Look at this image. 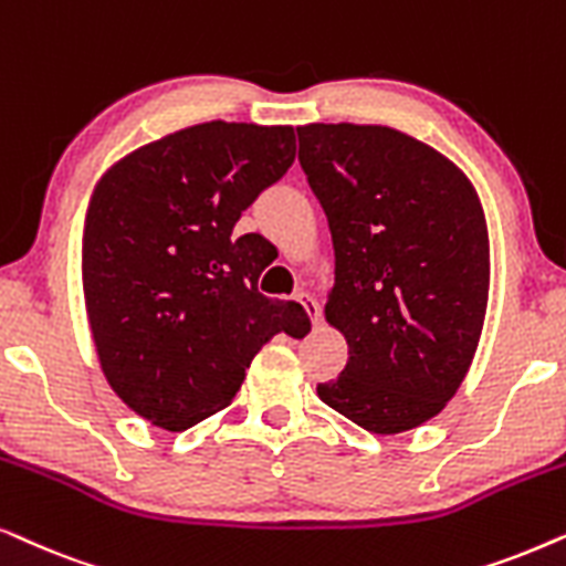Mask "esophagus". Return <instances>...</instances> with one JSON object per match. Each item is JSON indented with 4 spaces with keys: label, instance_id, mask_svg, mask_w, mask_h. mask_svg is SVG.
I'll return each mask as SVG.
<instances>
[{
    "label": "esophagus",
    "instance_id": "obj_1",
    "mask_svg": "<svg viewBox=\"0 0 566 566\" xmlns=\"http://www.w3.org/2000/svg\"><path fill=\"white\" fill-rule=\"evenodd\" d=\"M295 300H297L300 305L305 307V311H307V315H311V321H313V323H318V321H321V305H318V300H315L313 295H307V292H297Z\"/></svg>",
    "mask_w": 566,
    "mask_h": 566
}]
</instances>
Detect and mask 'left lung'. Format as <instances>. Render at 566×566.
<instances>
[{"label": "left lung", "mask_w": 566, "mask_h": 566, "mask_svg": "<svg viewBox=\"0 0 566 566\" xmlns=\"http://www.w3.org/2000/svg\"><path fill=\"white\" fill-rule=\"evenodd\" d=\"M297 139L334 240L326 321L349 344L318 396L367 432H406L446 409L484 328L489 235L476 188L390 126L307 124Z\"/></svg>", "instance_id": "1"}]
</instances>
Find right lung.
I'll return each instance as SVG.
<instances>
[{"label":"right lung","instance_id":"1","mask_svg":"<svg viewBox=\"0 0 566 566\" xmlns=\"http://www.w3.org/2000/svg\"><path fill=\"white\" fill-rule=\"evenodd\" d=\"M295 149L292 126L209 120L134 149L95 186L82 238L90 331L108 386L155 427L212 417L271 336L311 331L297 303L259 292V235H232Z\"/></svg>","mask_w":566,"mask_h":566}]
</instances>
